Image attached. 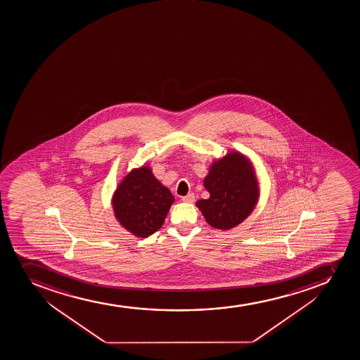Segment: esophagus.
I'll use <instances>...</instances> for the list:
<instances>
[{"label": "esophagus", "mask_w": 360, "mask_h": 360, "mask_svg": "<svg viewBox=\"0 0 360 360\" xmlns=\"http://www.w3.org/2000/svg\"><path fill=\"white\" fill-rule=\"evenodd\" d=\"M184 203H193L195 202V195L193 193H188L186 196L182 197Z\"/></svg>", "instance_id": "1"}]
</instances>
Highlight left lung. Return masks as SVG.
Here are the masks:
<instances>
[{
    "label": "left lung",
    "instance_id": "obj_1",
    "mask_svg": "<svg viewBox=\"0 0 360 360\" xmlns=\"http://www.w3.org/2000/svg\"><path fill=\"white\" fill-rule=\"evenodd\" d=\"M207 200L196 202L212 228L230 230L245 221L259 200V183L249 157L231 150L211 163L204 178Z\"/></svg>",
    "mask_w": 360,
    "mask_h": 360
}]
</instances>
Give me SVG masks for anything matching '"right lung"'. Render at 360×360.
<instances>
[{"label": "right lung", "instance_id": "right-lung-1", "mask_svg": "<svg viewBox=\"0 0 360 360\" xmlns=\"http://www.w3.org/2000/svg\"><path fill=\"white\" fill-rule=\"evenodd\" d=\"M174 202L170 190L146 164L129 171L111 197L116 221L139 238H146L162 228Z\"/></svg>", "mask_w": 360, "mask_h": 360}]
</instances>
